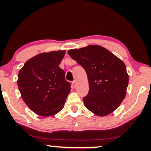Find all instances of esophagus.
<instances>
[{"label":"esophagus","instance_id":"1","mask_svg":"<svg viewBox=\"0 0 151 151\" xmlns=\"http://www.w3.org/2000/svg\"><path fill=\"white\" fill-rule=\"evenodd\" d=\"M76 85H77V84H76V82H75V81L72 82V87L75 88L76 87Z\"/></svg>","mask_w":151,"mask_h":151}]
</instances>
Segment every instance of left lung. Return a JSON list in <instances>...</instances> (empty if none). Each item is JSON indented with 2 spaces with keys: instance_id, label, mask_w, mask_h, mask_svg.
I'll use <instances>...</instances> for the list:
<instances>
[{
  "instance_id": "left-lung-1",
  "label": "left lung",
  "mask_w": 151,
  "mask_h": 151,
  "mask_svg": "<svg viewBox=\"0 0 151 151\" xmlns=\"http://www.w3.org/2000/svg\"><path fill=\"white\" fill-rule=\"evenodd\" d=\"M85 70L89 91L83 98L84 106L98 116L113 112L124 99L129 84L125 64L100 45H88L68 51Z\"/></svg>"
}]
</instances>
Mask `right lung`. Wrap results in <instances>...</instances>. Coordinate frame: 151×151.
Here are the masks:
<instances>
[{
    "mask_svg": "<svg viewBox=\"0 0 151 151\" xmlns=\"http://www.w3.org/2000/svg\"><path fill=\"white\" fill-rule=\"evenodd\" d=\"M65 51H53L35 55L20 69L17 84L24 103L33 112L52 116L63 109L71 91L65 73L59 65Z\"/></svg>",
    "mask_w": 151,
    "mask_h": 151,
    "instance_id": "add662e5",
    "label": "right lung"
}]
</instances>
